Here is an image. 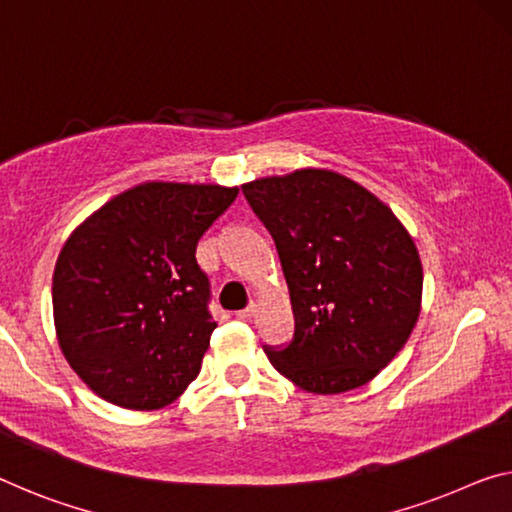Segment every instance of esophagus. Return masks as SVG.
I'll list each match as a JSON object with an SVG mask.
<instances>
[{"mask_svg": "<svg viewBox=\"0 0 512 512\" xmlns=\"http://www.w3.org/2000/svg\"><path fill=\"white\" fill-rule=\"evenodd\" d=\"M254 316H256V304H249L247 309L235 313V318H238V320H251Z\"/></svg>", "mask_w": 512, "mask_h": 512, "instance_id": "34e87169", "label": "esophagus"}]
</instances>
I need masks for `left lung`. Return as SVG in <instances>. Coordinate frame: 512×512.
Instances as JSON below:
<instances>
[{"label": "left lung", "mask_w": 512, "mask_h": 512, "mask_svg": "<svg viewBox=\"0 0 512 512\" xmlns=\"http://www.w3.org/2000/svg\"><path fill=\"white\" fill-rule=\"evenodd\" d=\"M242 192L272 233L295 316L293 341L265 348L270 364L318 396L364 387L419 320L412 235L387 203L332 169L256 178Z\"/></svg>", "instance_id": "1"}]
</instances>
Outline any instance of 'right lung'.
<instances>
[{
    "mask_svg": "<svg viewBox=\"0 0 512 512\" xmlns=\"http://www.w3.org/2000/svg\"><path fill=\"white\" fill-rule=\"evenodd\" d=\"M238 187L141 183L70 233L52 277L59 348L125 410H160L196 380L217 327L196 245Z\"/></svg>",
    "mask_w": 512,
    "mask_h": 512,
    "instance_id": "1",
    "label": "right lung"
}]
</instances>
